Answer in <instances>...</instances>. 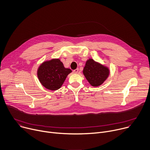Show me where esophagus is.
Returning <instances> with one entry per match:
<instances>
[{"label":"esophagus","instance_id":"esophagus-1","mask_svg":"<svg viewBox=\"0 0 150 150\" xmlns=\"http://www.w3.org/2000/svg\"><path fill=\"white\" fill-rule=\"evenodd\" d=\"M78 71H79V69H78V68H77V69H75V70H74V73H75V74H76V73H78Z\"/></svg>","mask_w":150,"mask_h":150}]
</instances>
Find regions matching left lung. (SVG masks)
<instances>
[{"instance_id":"obj_1","label":"left lung","mask_w":150,"mask_h":150,"mask_svg":"<svg viewBox=\"0 0 150 150\" xmlns=\"http://www.w3.org/2000/svg\"><path fill=\"white\" fill-rule=\"evenodd\" d=\"M83 74L90 85L98 87L102 85L107 79L110 75V69L93 59H89L84 67Z\"/></svg>"}]
</instances>
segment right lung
<instances>
[{
	"label": "right lung",
	"mask_w": 150,
	"mask_h": 150,
	"mask_svg": "<svg viewBox=\"0 0 150 150\" xmlns=\"http://www.w3.org/2000/svg\"><path fill=\"white\" fill-rule=\"evenodd\" d=\"M72 71L65 68L59 59L45 61L40 64L37 71L38 79L41 84L50 90L59 89Z\"/></svg>",
	"instance_id": "obj_1"
}]
</instances>
